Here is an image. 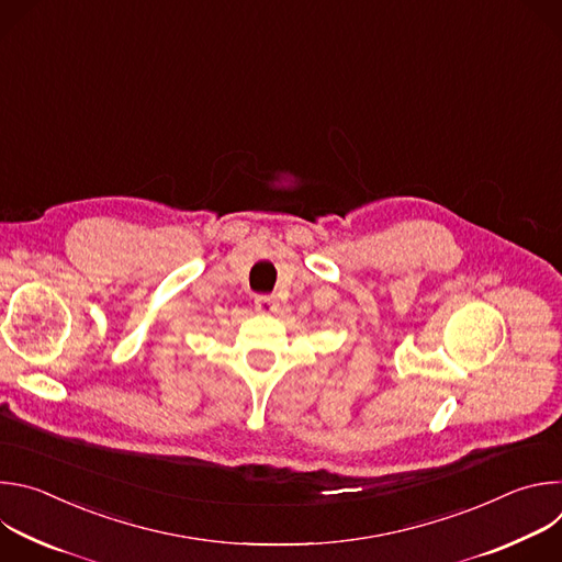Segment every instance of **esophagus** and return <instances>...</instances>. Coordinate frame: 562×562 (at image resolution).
I'll use <instances>...</instances> for the list:
<instances>
[{"label": "esophagus", "mask_w": 562, "mask_h": 562, "mask_svg": "<svg viewBox=\"0 0 562 562\" xmlns=\"http://www.w3.org/2000/svg\"><path fill=\"white\" fill-rule=\"evenodd\" d=\"M278 308V302L273 295H258L256 297V311L260 313H273Z\"/></svg>", "instance_id": "esophagus-1"}]
</instances>
